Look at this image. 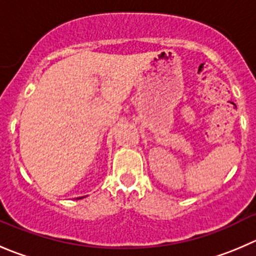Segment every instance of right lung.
<instances>
[{
    "label": "right lung",
    "instance_id": "add662e5",
    "mask_svg": "<svg viewBox=\"0 0 256 256\" xmlns=\"http://www.w3.org/2000/svg\"><path fill=\"white\" fill-rule=\"evenodd\" d=\"M84 197H85V196H82V197H78V198H76V200H80V198H84Z\"/></svg>",
    "mask_w": 256,
    "mask_h": 256
}]
</instances>
